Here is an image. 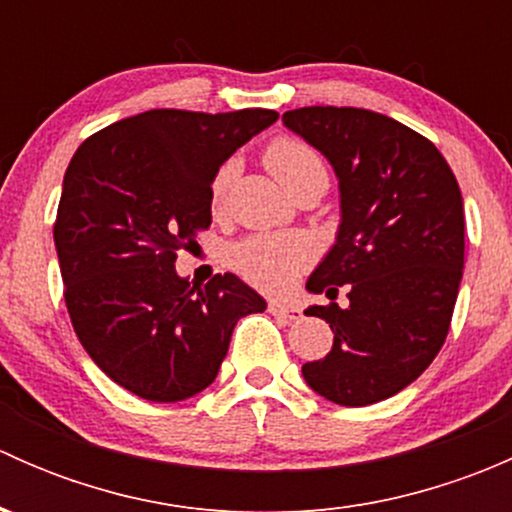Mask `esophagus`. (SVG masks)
<instances>
[{"mask_svg": "<svg viewBox=\"0 0 512 512\" xmlns=\"http://www.w3.org/2000/svg\"><path fill=\"white\" fill-rule=\"evenodd\" d=\"M267 309H270V314H275L277 319H285V322H297V319H302V312H299L297 307H287V304L282 302H270Z\"/></svg>", "mask_w": 512, "mask_h": 512, "instance_id": "esophagus-1", "label": "esophagus"}]
</instances>
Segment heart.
<instances>
[{
    "label": "heart",
    "mask_w": 512,
    "mask_h": 512,
    "mask_svg": "<svg viewBox=\"0 0 512 512\" xmlns=\"http://www.w3.org/2000/svg\"><path fill=\"white\" fill-rule=\"evenodd\" d=\"M265 163L270 173L280 180L292 195H297L304 185L324 183L329 180V170L324 158L309 143L292 136H280L265 148ZM237 175V160H225L213 175L210 183V200L213 208H223L232 180ZM314 242L307 235H255L240 242L232 250L235 270L265 292L282 294L297 282V277L312 265Z\"/></svg>",
    "instance_id": "b5f03b06"
}]
</instances>
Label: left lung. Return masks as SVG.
Instances as JSON below:
<instances>
[{
  "label": "left lung",
  "mask_w": 512,
  "mask_h": 512,
  "mask_svg": "<svg viewBox=\"0 0 512 512\" xmlns=\"http://www.w3.org/2000/svg\"><path fill=\"white\" fill-rule=\"evenodd\" d=\"M339 178L342 225L307 289L347 307H309L334 332L332 352L302 366L319 396L369 406L399 394L446 342L463 277V198L451 165L421 133L352 106L282 116Z\"/></svg>",
  "instance_id": "obj_1"
}]
</instances>
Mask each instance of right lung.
<instances>
[{
	"label": "right lung",
	"mask_w": 512,
	"mask_h": 512,
	"mask_svg": "<svg viewBox=\"0 0 512 512\" xmlns=\"http://www.w3.org/2000/svg\"><path fill=\"white\" fill-rule=\"evenodd\" d=\"M280 118L267 108H153L86 138L64 175L54 245L71 324L98 369L148 401H183L218 376L237 319L265 299L215 275L175 272L208 230L210 183L240 146Z\"/></svg>",
	"instance_id": "obj_1"
}]
</instances>
